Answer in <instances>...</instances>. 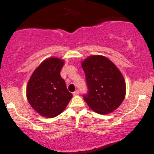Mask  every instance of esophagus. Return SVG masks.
I'll return each mask as SVG.
<instances>
[{"mask_svg": "<svg viewBox=\"0 0 154 154\" xmlns=\"http://www.w3.org/2000/svg\"><path fill=\"white\" fill-rule=\"evenodd\" d=\"M79 94V90H75V91L73 93V95H74V96L78 95V94Z\"/></svg>", "mask_w": 154, "mask_h": 154, "instance_id": "obj_1", "label": "esophagus"}]
</instances>
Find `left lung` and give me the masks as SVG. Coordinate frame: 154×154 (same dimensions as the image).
Segmentation results:
<instances>
[{
    "mask_svg": "<svg viewBox=\"0 0 154 154\" xmlns=\"http://www.w3.org/2000/svg\"><path fill=\"white\" fill-rule=\"evenodd\" d=\"M88 93L84 100L92 110L100 114L113 112L123 102L126 85L116 66L106 57L92 55L81 62Z\"/></svg>",
    "mask_w": 154,
    "mask_h": 154,
    "instance_id": "8db88e82",
    "label": "left lung"
}]
</instances>
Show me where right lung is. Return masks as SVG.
<instances>
[{"mask_svg":"<svg viewBox=\"0 0 154 154\" xmlns=\"http://www.w3.org/2000/svg\"><path fill=\"white\" fill-rule=\"evenodd\" d=\"M64 64V60L60 58L46 59L35 69L27 84V100L43 117L57 116L72 98L60 75Z\"/></svg>","mask_w":154,"mask_h":154,"instance_id":"add662e5","label":"right lung"}]
</instances>
